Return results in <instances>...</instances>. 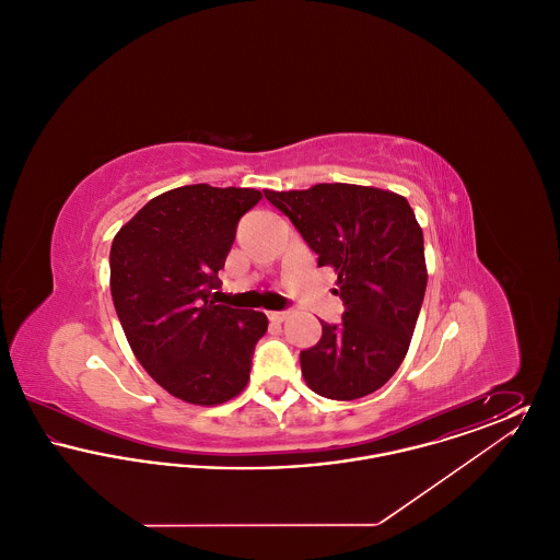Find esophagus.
Instances as JSON below:
<instances>
[{
  "mask_svg": "<svg viewBox=\"0 0 560 560\" xmlns=\"http://www.w3.org/2000/svg\"><path fill=\"white\" fill-rule=\"evenodd\" d=\"M268 319L281 323V320L288 319V311H272V313H268Z\"/></svg>",
  "mask_w": 560,
  "mask_h": 560,
  "instance_id": "34e87169",
  "label": "esophagus"
}]
</instances>
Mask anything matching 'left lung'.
Returning a JSON list of instances; mask_svg holds the SVG:
<instances>
[{"label": "left lung", "mask_w": 560, "mask_h": 560, "mask_svg": "<svg viewBox=\"0 0 560 560\" xmlns=\"http://www.w3.org/2000/svg\"><path fill=\"white\" fill-rule=\"evenodd\" d=\"M290 218L319 267L338 275V323L320 320L315 347L300 352L306 384L325 399L372 395L399 370L427 292L424 235L405 197L373 187L315 185L265 190Z\"/></svg>", "instance_id": "obj_1"}]
</instances>
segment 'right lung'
Wrapping results in <instances>:
<instances>
[{
    "mask_svg": "<svg viewBox=\"0 0 560 560\" xmlns=\"http://www.w3.org/2000/svg\"><path fill=\"white\" fill-rule=\"evenodd\" d=\"M254 188L190 185L151 199L110 245V295L136 359L170 395L218 405L245 388L268 319L213 304Z\"/></svg>",
    "mask_w": 560,
    "mask_h": 560,
    "instance_id": "right-lung-1",
    "label": "right lung"
}]
</instances>
